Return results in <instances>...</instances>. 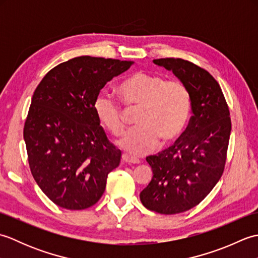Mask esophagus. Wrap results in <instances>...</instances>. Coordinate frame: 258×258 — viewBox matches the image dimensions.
Listing matches in <instances>:
<instances>
[{
	"instance_id": "obj_1",
	"label": "esophagus",
	"mask_w": 258,
	"mask_h": 258,
	"mask_svg": "<svg viewBox=\"0 0 258 258\" xmlns=\"http://www.w3.org/2000/svg\"><path fill=\"white\" fill-rule=\"evenodd\" d=\"M122 161L125 162V163H128V164H139L140 163L139 158L130 156L128 154H123L122 155Z\"/></svg>"
}]
</instances>
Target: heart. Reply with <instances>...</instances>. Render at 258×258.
<instances>
[{"mask_svg":"<svg viewBox=\"0 0 258 258\" xmlns=\"http://www.w3.org/2000/svg\"><path fill=\"white\" fill-rule=\"evenodd\" d=\"M117 91L126 108H138L136 126L120 141V146L131 154H146L158 141L162 145L172 143L188 124L191 95L183 82L167 81L164 76L139 71L120 82ZM93 108L109 133L116 138L124 134L126 114L112 96L98 93Z\"/></svg>","mask_w":258,"mask_h":258,"instance_id":"1","label":"heart"}]
</instances>
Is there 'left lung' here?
Segmentation results:
<instances>
[{"label": "left lung", "instance_id": "obj_1", "mask_svg": "<svg viewBox=\"0 0 258 258\" xmlns=\"http://www.w3.org/2000/svg\"><path fill=\"white\" fill-rule=\"evenodd\" d=\"M154 63L173 71L191 95L187 127L174 145L146 157L153 177L140 194L147 210L172 215L199 205L220 180L232 122L225 96L210 72L182 58H157Z\"/></svg>", "mask_w": 258, "mask_h": 258}]
</instances>
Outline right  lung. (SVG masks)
I'll return each mask as SVG.
<instances>
[{
	"mask_svg": "<svg viewBox=\"0 0 258 258\" xmlns=\"http://www.w3.org/2000/svg\"><path fill=\"white\" fill-rule=\"evenodd\" d=\"M133 62L79 56L48 71L34 91L23 136L31 173L43 193L67 210L101 199L122 153L100 126L93 103Z\"/></svg>",
	"mask_w": 258,
	"mask_h": 258,
	"instance_id": "1",
	"label": "right lung"
}]
</instances>
